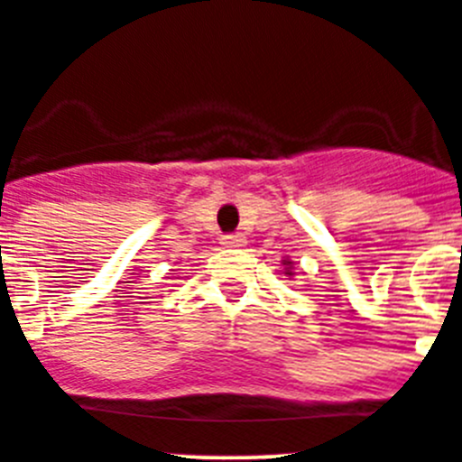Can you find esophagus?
Masks as SVG:
<instances>
[{
  "label": "esophagus",
  "instance_id": "1",
  "mask_svg": "<svg viewBox=\"0 0 462 462\" xmlns=\"http://www.w3.org/2000/svg\"><path fill=\"white\" fill-rule=\"evenodd\" d=\"M222 245L226 249H240V247H245V243H247V240H245V236H240V234H226V236H222Z\"/></svg>",
  "mask_w": 462,
  "mask_h": 462
}]
</instances>
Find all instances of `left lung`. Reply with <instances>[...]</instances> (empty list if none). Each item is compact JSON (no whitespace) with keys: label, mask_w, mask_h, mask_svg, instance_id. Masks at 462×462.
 I'll return each mask as SVG.
<instances>
[{"label":"left lung","mask_w":462,"mask_h":462,"mask_svg":"<svg viewBox=\"0 0 462 462\" xmlns=\"http://www.w3.org/2000/svg\"><path fill=\"white\" fill-rule=\"evenodd\" d=\"M283 265H288V270H285V274H292V272H290V261H285Z\"/></svg>","instance_id":"left-lung-1"}]
</instances>
